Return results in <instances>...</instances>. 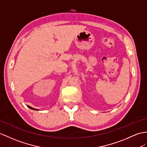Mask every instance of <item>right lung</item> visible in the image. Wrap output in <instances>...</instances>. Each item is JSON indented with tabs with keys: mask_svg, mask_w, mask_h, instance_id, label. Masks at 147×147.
<instances>
[{
	"mask_svg": "<svg viewBox=\"0 0 147 147\" xmlns=\"http://www.w3.org/2000/svg\"><path fill=\"white\" fill-rule=\"evenodd\" d=\"M27 107H28V108H29V109H32V110H38V109H34V108H33V107H30V106H28V105H27Z\"/></svg>",
	"mask_w": 147,
	"mask_h": 147,
	"instance_id": "obj_1",
	"label": "right lung"
}]
</instances>
